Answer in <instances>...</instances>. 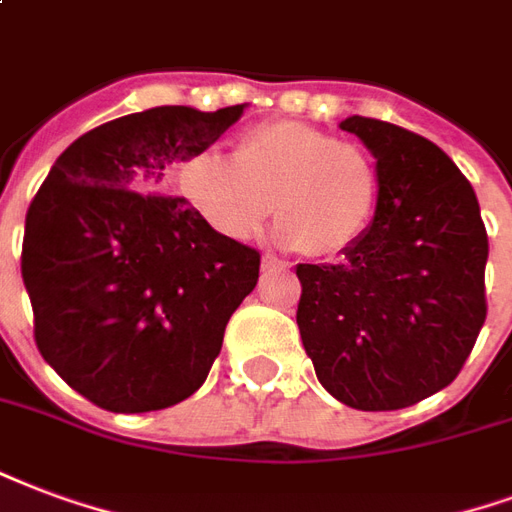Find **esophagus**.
<instances>
[{"label":"esophagus","instance_id":"34e87169","mask_svg":"<svg viewBox=\"0 0 512 512\" xmlns=\"http://www.w3.org/2000/svg\"><path fill=\"white\" fill-rule=\"evenodd\" d=\"M287 268H290V263L279 260V257H274V255L263 257V271H287Z\"/></svg>","mask_w":512,"mask_h":512}]
</instances>
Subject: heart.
Wrapping results in <instances>:
<instances>
[{
    "label": "heart",
    "mask_w": 512,
    "mask_h": 512,
    "mask_svg": "<svg viewBox=\"0 0 512 512\" xmlns=\"http://www.w3.org/2000/svg\"><path fill=\"white\" fill-rule=\"evenodd\" d=\"M179 189L222 236L252 238L274 211L282 244L328 257L369 225L380 170L358 143L304 121H266L238 135L233 160L206 151L184 162Z\"/></svg>",
    "instance_id": "b5f03b06"
}]
</instances>
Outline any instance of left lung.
Listing matches in <instances>:
<instances>
[{
	"label": "left lung",
	"instance_id": "obj_1",
	"mask_svg": "<svg viewBox=\"0 0 512 512\" xmlns=\"http://www.w3.org/2000/svg\"><path fill=\"white\" fill-rule=\"evenodd\" d=\"M339 127L377 160V211L336 263L295 268V320L333 399L401 410L448 388L475 347L486 323V225L472 184L431 140L366 116Z\"/></svg>",
	"mask_w": 512,
	"mask_h": 512
}]
</instances>
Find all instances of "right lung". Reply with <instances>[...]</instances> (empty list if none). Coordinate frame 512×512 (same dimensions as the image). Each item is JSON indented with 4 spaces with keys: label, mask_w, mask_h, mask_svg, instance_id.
Here are the masks:
<instances>
[{
    "label": "right lung",
    "mask_w": 512,
    "mask_h": 512,
    "mask_svg": "<svg viewBox=\"0 0 512 512\" xmlns=\"http://www.w3.org/2000/svg\"><path fill=\"white\" fill-rule=\"evenodd\" d=\"M162 105L94 127L59 154L26 211L21 276L34 342L83 399L151 412L189 399L260 276V252L222 236L168 170L241 119Z\"/></svg>",
    "instance_id": "obj_1"
}]
</instances>
